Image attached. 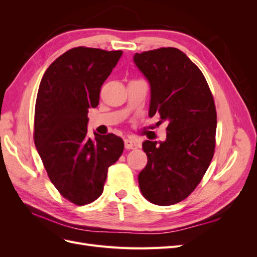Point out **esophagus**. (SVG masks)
Here are the masks:
<instances>
[{"instance_id":"obj_1","label":"esophagus","mask_w":257,"mask_h":257,"mask_svg":"<svg viewBox=\"0 0 257 257\" xmlns=\"http://www.w3.org/2000/svg\"><path fill=\"white\" fill-rule=\"evenodd\" d=\"M124 146H125V149L127 150H135L138 148V145L133 139H125L124 141Z\"/></svg>"}]
</instances>
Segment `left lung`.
Listing matches in <instances>:
<instances>
[{
	"label": "left lung",
	"instance_id": "left-lung-1",
	"mask_svg": "<svg viewBox=\"0 0 257 257\" xmlns=\"http://www.w3.org/2000/svg\"><path fill=\"white\" fill-rule=\"evenodd\" d=\"M151 87L149 115L166 121L164 143H143L148 163L139 188L152 204L170 206L196 189L215 150L216 109L204 74L177 48H159L134 56Z\"/></svg>",
	"mask_w": 257,
	"mask_h": 257
}]
</instances>
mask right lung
<instances>
[{"label":"right lung","mask_w":257,"mask_h":257,"mask_svg":"<svg viewBox=\"0 0 257 257\" xmlns=\"http://www.w3.org/2000/svg\"><path fill=\"white\" fill-rule=\"evenodd\" d=\"M121 50L76 47L53 61L38 88L34 144L52 184L65 199L83 206L103 193L108 168L119 160L123 141L113 134L88 137L89 108Z\"/></svg>","instance_id":"right-lung-1"}]
</instances>
